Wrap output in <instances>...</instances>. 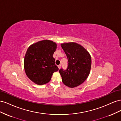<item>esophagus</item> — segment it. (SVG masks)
Segmentation results:
<instances>
[{
    "mask_svg": "<svg viewBox=\"0 0 121 121\" xmlns=\"http://www.w3.org/2000/svg\"><path fill=\"white\" fill-rule=\"evenodd\" d=\"M60 67H61V65H58V69H60Z\"/></svg>",
    "mask_w": 121,
    "mask_h": 121,
    "instance_id": "obj_1",
    "label": "esophagus"
}]
</instances>
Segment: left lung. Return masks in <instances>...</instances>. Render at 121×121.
<instances>
[{
  "label": "left lung",
  "mask_w": 121,
  "mask_h": 121,
  "mask_svg": "<svg viewBox=\"0 0 121 121\" xmlns=\"http://www.w3.org/2000/svg\"><path fill=\"white\" fill-rule=\"evenodd\" d=\"M67 56V69L59 72L65 85L74 88L82 84L88 77L91 67V57L84 47L75 42L61 44Z\"/></svg>",
  "instance_id": "obj_1"
}]
</instances>
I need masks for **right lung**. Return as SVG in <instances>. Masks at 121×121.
I'll return each instance as SVG.
<instances>
[{"mask_svg": "<svg viewBox=\"0 0 121 121\" xmlns=\"http://www.w3.org/2000/svg\"><path fill=\"white\" fill-rule=\"evenodd\" d=\"M56 44L48 40H44L29 47L24 58L26 74L32 82L38 85L49 82L54 72L58 70L55 64L53 54Z\"/></svg>", "mask_w": 121, "mask_h": 121, "instance_id": "right-lung-1", "label": "right lung"}]
</instances>
